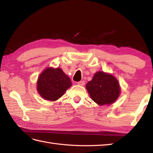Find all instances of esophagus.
Masks as SVG:
<instances>
[{
    "label": "esophagus",
    "instance_id": "1",
    "mask_svg": "<svg viewBox=\"0 0 153 153\" xmlns=\"http://www.w3.org/2000/svg\"><path fill=\"white\" fill-rule=\"evenodd\" d=\"M77 84L79 85H81V86H83L84 85H85V82H84V81H80V82H77Z\"/></svg>",
    "mask_w": 153,
    "mask_h": 153
}]
</instances>
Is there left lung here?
Wrapping results in <instances>:
<instances>
[{"mask_svg":"<svg viewBox=\"0 0 153 153\" xmlns=\"http://www.w3.org/2000/svg\"><path fill=\"white\" fill-rule=\"evenodd\" d=\"M91 98L99 106L111 105L118 99L121 92L118 79L113 75L99 71L86 84Z\"/></svg>","mask_w":153,"mask_h":153,"instance_id":"8db88e82","label":"left lung"}]
</instances>
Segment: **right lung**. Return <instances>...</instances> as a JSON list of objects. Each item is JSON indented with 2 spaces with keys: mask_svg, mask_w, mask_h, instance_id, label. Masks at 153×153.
<instances>
[{
  "mask_svg": "<svg viewBox=\"0 0 153 153\" xmlns=\"http://www.w3.org/2000/svg\"><path fill=\"white\" fill-rule=\"evenodd\" d=\"M71 86L70 78L60 68H46L37 82L38 93L42 98L50 101L60 99Z\"/></svg>",
  "mask_w": 153,
  "mask_h": 153,
  "instance_id": "1",
  "label": "right lung"
}]
</instances>
